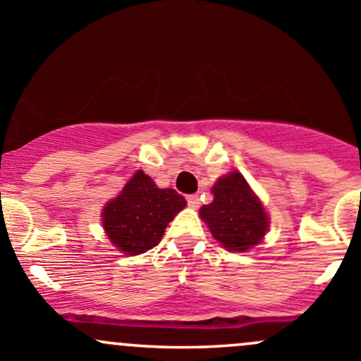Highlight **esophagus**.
Wrapping results in <instances>:
<instances>
[{
    "mask_svg": "<svg viewBox=\"0 0 361 361\" xmlns=\"http://www.w3.org/2000/svg\"><path fill=\"white\" fill-rule=\"evenodd\" d=\"M187 202L190 207H199L200 200H199V195H195V193H192V195H187Z\"/></svg>",
    "mask_w": 361,
    "mask_h": 361,
    "instance_id": "1",
    "label": "esophagus"
}]
</instances>
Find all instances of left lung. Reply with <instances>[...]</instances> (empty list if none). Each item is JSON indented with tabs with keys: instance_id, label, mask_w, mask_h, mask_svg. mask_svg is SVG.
I'll return each instance as SVG.
<instances>
[{
	"instance_id": "obj_1",
	"label": "left lung",
	"mask_w": 361,
	"mask_h": 361,
	"mask_svg": "<svg viewBox=\"0 0 361 361\" xmlns=\"http://www.w3.org/2000/svg\"><path fill=\"white\" fill-rule=\"evenodd\" d=\"M214 200L200 207V218L207 223L216 240L230 250H247L259 244L268 230V216L247 181L233 171L212 187Z\"/></svg>"
}]
</instances>
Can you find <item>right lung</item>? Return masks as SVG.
I'll return each mask as SVG.
<instances>
[{
	"mask_svg": "<svg viewBox=\"0 0 361 361\" xmlns=\"http://www.w3.org/2000/svg\"><path fill=\"white\" fill-rule=\"evenodd\" d=\"M187 206L185 197L173 188H157L143 171H136L104 209V228L124 254L147 252L161 242L166 226Z\"/></svg>",
	"mask_w": 361,
	"mask_h": 361,
	"instance_id": "add662e5",
	"label": "right lung"
}]
</instances>
